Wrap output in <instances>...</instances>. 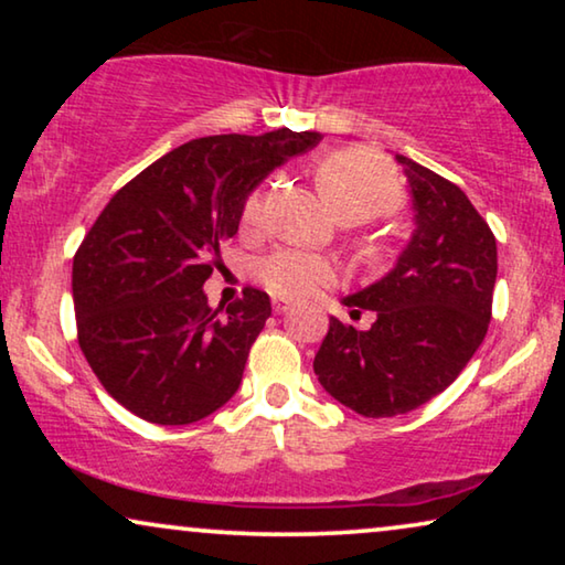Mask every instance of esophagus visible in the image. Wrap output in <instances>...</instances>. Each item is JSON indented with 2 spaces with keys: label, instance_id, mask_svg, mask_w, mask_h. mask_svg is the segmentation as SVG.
I'll list each match as a JSON object with an SVG mask.
<instances>
[{
  "label": "esophagus",
  "instance_id": "1",
  "mask_svg": "<svg viewBox=\"0 0 565 565\" xmlns=\"http://www.w3.org/2000/svg\"><path fill=\"white\" fill-rule=\"evenodd\" d=\"M273 311L275 313H288L290 311V303H288V300H273Z\"/></svg>",
  "mask_w": 565,
  "mask_h": 565
}]
</instances>
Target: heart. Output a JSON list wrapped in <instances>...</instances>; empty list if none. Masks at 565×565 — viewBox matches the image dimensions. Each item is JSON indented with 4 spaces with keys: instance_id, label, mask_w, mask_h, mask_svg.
<instances>
[{
    "instance_id": "1",
    "label": "heart",
    "mask_w": 565,
    "mask_h": 565,
    "mask_svg": "<svg viewBox=\"0 0 565 565\" xmlns=\"http://www.w3.org/2000/svg\"><path fill=\"white\" fill-rule=\"evenodd\" d=\"M316 184L339 221L362 223L398 211L404 203L398 174L388 161L365 149L329 153L316 167ZM265 218V190L257 188L242 205V226L257 231ZM257 277L277 298H311L337 280V267L327 257L303 249H275L259 259Z\"/></svg>"
}]
</instances>
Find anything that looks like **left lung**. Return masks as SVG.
<instances>
[{
    "instance_id": "1",
    "label": "left lung",
    "mask_w": 565,
    "mask_h": 565,
    "mask_svg": "<svg viewBox=\"0 0 565 565\" xmlns=\"http://www.w3.org/2000/svg\"><path fill=\"white\" fill-rule=\"evenodd\" d=\"M412 188L414 234L396 267L344 306L375 311L367 331L331 316L313 373L367 419L427 404L462 373L491 321L497 238L466 192L396 153Z\"/></svg>"
}]
</instances>
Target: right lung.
Listing matches in <instances>:
<instances>
[{"mask_svg": "<svg viewBox=\"0 0 565 565\" xmlns=\"http://www.w3.org/2000/svg\"><path fill=\"white\" fill-rule=\"evenodd\" d=\"M321 134L207 136L115 192L74 254L76 337L110 396L151 424H192L238 391L273 313L265 290L211 308L203 285L249 192Z\"/></svg>", "mask_w": 565, "mask_h": 565, "instance_id": "add662e5", "label": "right lung"}]
</instances>
